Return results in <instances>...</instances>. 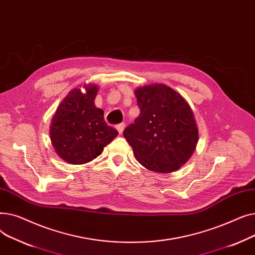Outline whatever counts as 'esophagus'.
<instances>
[{
    "label": "esophagus",
    "mask_w": 255,
    "mask_h": 255,
    "mask_svg": "<svg viewBox=\"0 0 255 255\" xmlns=\"http://www.w3.org/2000/svg\"><path fill=\"white\" fill-rule=\"evenodd\" d=\"M124 129H125V123H121V124L117 125V130H118V132H119V134H120V135L122 134L123 131H124Z\"/></svg>",
    "instance_id": "esophagus-1"
}]
</instances>
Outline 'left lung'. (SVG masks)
<instances>
[{"label":"left lung","instance_id":"1","mask_svg":"<svg viewBox=\"0 0 255 255\" xmlns=\"http://www.w3.org/2000/svg\"><path fill=\"white\" fill-rule=\"evenodd\" d=\"M140 114L123 134L137 161L149 170L167 173L188 161L198 141L194 115L175 90L153 84L134 91Z\"/></svg>","mask_w":255,"mask_h":255}]
</instances>
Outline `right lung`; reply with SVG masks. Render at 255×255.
<instances>
[{
    "label": "right lung",
    "instance_id": "right-lung-1",
    "mask_svg": "<svg viewBox=\"0 0 255 255\" xmlns=\"http://www.w3.org/2000/svg\"><path fill=\"white\" fill-rule=\"evenodd\" d=\"M69 92L50 124V140L59 157L70 164H84L99 156L118 131L107 125L104 113L94 103L98 87L84 86Z\"/></svg>",
    "mask_w": 255,
    "mask_h": 255
}]
</instances>
